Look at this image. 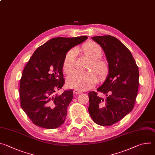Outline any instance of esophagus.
<instances>
[{
  "mask_svg": "<svg viewBox=\"0 0 155 155\" xmlns=\"http://www.w3.org/2000/svg\"><path fill=\"white\" fill-rule=\"evenodd\" d=\"M74 93L76 94H80L82 93L81 91H79V90H75L74 91Z\"/></svg>",
  "mask_w": 155,
  "mask_h": 155,
  "instance_id": "1",
  "label": "esophagus"
}]
</instances>
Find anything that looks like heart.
Here are the masks:
<instances>
[{
  "label": "heart",
  "instance_id": "b5f03b06",
  "mask_svg": "<svg viewBox=\"0 0 155 155\" xmlns=\"http://www.w3.org/2000/svg\"><path fill=\"white\" fill-rule=\"evenodd\" d=\"M81 50L86 56L91 59L86 69L88 72H75L67 79V84L69 87L79 91L90 89L98 81L96 74L100 79H102L107 75L109 70L107 61L101 58L103 51L97 43L93 41L86 42L83 45ZM76 54L77 50L75 48L66 53L63 63V69L66 74H70L74 71Z\"/></svg>",
  "mask_w": 155,
  "mask_h": 155
}]
</instances>
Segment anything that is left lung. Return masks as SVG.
<instances>
[{
  "instance_id": "1",
  "label": "left lung",
  "mask_w": 155,
  "mask_h": 155,
  "mask_svg": "<svg viewBox=\"0 0 155 155\" xmlns=\"http://www.w3.org/2000/svg\"><path fill=\"white\" fill-rule=\"evenodd\" d=\"M103 49L109 70L105 81L97 91L88 93V111L93 120L101 126H111L123 119L133 109L139 88V72L128 48L111 35L93 37Z\"/></svg>"
}]
</instances>
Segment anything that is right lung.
I'll list each match as a JSON object with an SVG mask.
<instances>
[{"mask_svg":"<svg viewBox=\"0 0 155 155\" xmlns=\"http://www.w3.org/2000/svg\"><path fill=\"white\" fill-rule=\"evenodd\" d=\"M87 38H51L35 51L26 65L19 83L21 107L34 124L52 129L64 123L73 99L72 90L57 94L65 82L64 59L72 48Z\"/></svg>","mask_w":155,"mask_h":155,"instance_id":"add662e5","label":"right lung"}]
</instances>
